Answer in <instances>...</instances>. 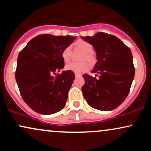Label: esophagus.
Masks as SVG:
<instances>
[{"instance_id": "1", "label": "esophagus", "mask_w": 151, "mask_h": 151, "mask_svg": "<svg viewBox=\"0 0 151 151\" xmlns=\"http://www.w3.org/2000/svg\"><path fill=\"white\" fill-rule=\"evenodd\" d=\"M80 76H81L80 74H78V73H75V77H80Z\"/></svg>"}]
</instances>
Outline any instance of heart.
<instances>
[{"label": "heart", "mask_w": 151, "mask_h": 151, "mask_svg": "<svg viewBox=\"0 0 151 151\" xmlns=\"http://www.w3.org/2000/svg\"><path fill=\"white\" fill-rule=\"evenodd\" d=\"M74 48L76 50H81L84 52L80 57V60H86L91 65L96 63V58L93 54V47L91 43L84 40H78L74 43ZM72 50L70 47H66L62 52V58L65 62H68L71 58ZM89 68V65L87 62L81 61L79 62H70L66 65L65 69L67 70H70L74 73H83L86 72Z\"/></svg>", "instance_id": "1"}]
</instances>
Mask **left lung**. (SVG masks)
<instances>
[{
    "label": "left lung",
    "mask_w": 151,
    "mask_h": 151,
    "mask_svg": "<svg viewBox=\"0 0 151 151\" xmlns=\"http://www.w3.org/2000/svg\"><path fill=\"white\" fill-rule=\"evenodd\" d=\"M96 52L97 62L92 73L83 74L81 87L88 104L101 111H111L123 103L129 94L135 74L131 50L116 36L98 32L81 37Z\"/></svg>",
    "instance_id": "obj_1"
}]
</instances>
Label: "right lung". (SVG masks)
Segmentation results:
<instances>
[{
  "label": "right lung",
  "instance_id": "add662e5",
  "mask_svg": "<svg viewBox=\"0 0 151 151\" xmlns=\"http://www.w3.org/2000/svg\"><path fill=\"white\" fill-rule=\"evenodd\" d=\"M76 37L42 34L19 53L15 79L20 95L37 113L49 115L61 111L75 79L74 72H60L65 67L62 52Z\"/></svg>",
  "mask_w": 151,
  "mask_h": 151
}]
</instances>
